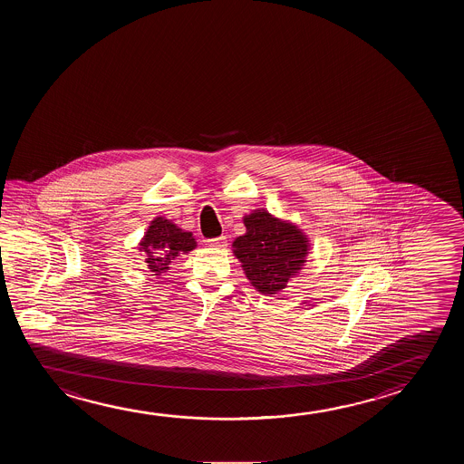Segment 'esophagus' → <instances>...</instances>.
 <instances>
[{"mask_svg": "<svg viewBox=\"0 0 464 464\" xmlns=\"http://www.w3.org/2000/svg\"><path fill=\"white\" fill-rule=\"evenodd\" d=\"M208 244L210 247H214V249H225V247L228 246V241H227V237H225V236H220V237L208 239Z\"/></svg>", "mask_w": 464, "mask_h": 464, "instance_id": "34e87169", "label": "esophagus"}]
</instances>
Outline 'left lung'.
<instances>
[{"instance_id":"left-lung-1","label":"left lung","mask_w":464,"mask_h":464,"mask_svg":"<svg viewBox=\"0 0 464 464\" xmlns=\"http://www.w3.org/2000/svg\"><path fill=\"white\" fill-rule=\"evenodd\" d=\"M246 233L233 241L244 275L263 295H276L308 262L311 244L295 223L256 208L244 215Z\"/></svg>"}]
</instances>
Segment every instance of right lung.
<instances>
[{
	"instance_id": "obj_1",
	"label": "right lung",
	"mask_w": 464,
	"mask_h": 464,
	"mask_svg": "<svg viewBox=\"0 0 464 464\" xmlns=\"http://www.w3.org/2000/svg\"><path fill=\"white\" fill-rule=\"evenodd\" d=\"M196 246L191 231L181 229L166 217H156L139 242V252L145 254L148 269L158 277L170 268L177 256H187Z\"/></svg>"
}]
</instances>
